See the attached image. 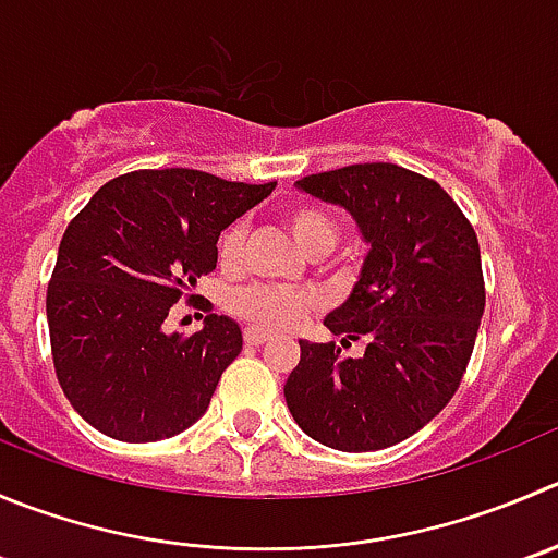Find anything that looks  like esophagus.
Wrapping results in <instances>:
<instances>
[{"mask_svg":"<svg viewBox=\"0 0 558 558\" xmlns=\"http://www.w3.org/2000/svg\"><path fill=\"white\" fill-rule=\"evenodd\" d=\"M243 339H246V344H252V348H259V344L268 342L270 331H265V328L252 326V328H246V331H243Z\"/></svg>","mask_w":558,"mask_h":558,"instance_id":"esophagus-1","label":"esophagus"}]
</instances>
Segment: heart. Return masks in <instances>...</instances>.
<instances>
[{"label": "heart", "instance_id": "heart-1", "mask_svg": "<svg viewBox=\"0 0 558 558\" xmlns=\"http://www.w3.org/2000/svg\"><path fill=\"white\" fill-rule=\"evenodd\" d=\"M282 221L306 254H323L331 248L337 238V216L326 205L315 199H293L282 208ZM243 235L238 227L221 232L219 238V265L221 268H235L241 259ZM317 306V295L312 290L276 288V284H248L232 293L230 310L238 317L257 326L270 328H293Z\"/></svg>", "mask_w": 558, "mask_h": 558}]
</instances>
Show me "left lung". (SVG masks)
I'll use <instances>...</instances> for the list:
<instances>
[{
  "label": "left lung",
  "mask_w": 558,
  "mask_h": 558,
  "mask_svg": "<svg viewBox=\"0 0 558 558\" xmlns=\"http://www.w3.org/2000/svg\"><path fill=\"white\" fill-rule=\"evenodd\" d=\"M299 189L342 205L369 243L353 293L326 317L328 331L367 350L350 359L333 342L301 339L284 400L326 447H395L460 389L485 312L480 241L441 185L397 163L306 174Z\"/></svg>",
  "instance_id": "8db88e82"
}]
</instances>
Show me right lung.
Masks as SVG:
<instances>
[{"instance_id": "obj_1", "label": "right lung", "mask_w": 558, "mask_h": 558, "mask_svg": "<svg viewBox=\"0 0 558 558\" xmlns=\"http://www.w3.org/2000/svg\"><path fill=\"white\" fill-rule=\"evenodd\" d=\"M276 183H238L199 169H140L109 180L73 216L46 293L54 373L84 422L109 438H172L203 416L241 353L235 320L163 331L178 301L216 268L225 227Z\"/></svg>"}]
</instances>
